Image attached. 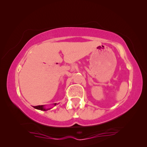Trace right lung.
Returning a JSON list of instances; mask_svg holds the SVG:
<instances>
[{"label": "right lung", "mask_w": 147, "mask_h": 147, "mask_svg": "<svg viewBox=\"0 0 147 147\" xmlns=\"http://www.w3.org/2000/svg\"><path fill=\"white\" fill-rule=\"evenodd\" d=\"M57 105V103H53V105L55 106ZM45 105H38V106H34L33 107L34 109H38V110H40V111H48V110H50V109H51V108L50 109H46L45 107Z\"/></svg>", "instance_id": "1"}]
</instances>
